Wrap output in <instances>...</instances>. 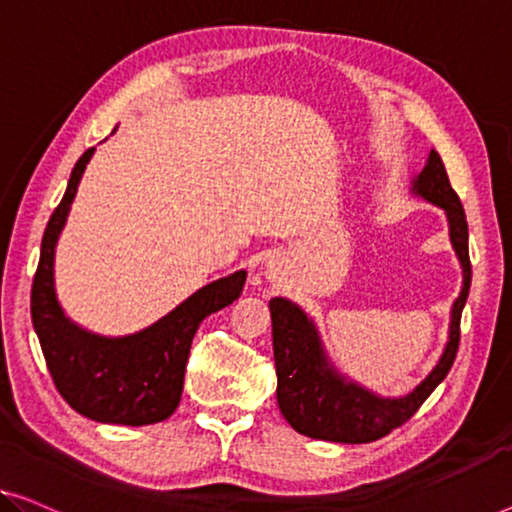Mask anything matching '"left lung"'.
I'll return each instance as SVG.
<instances>
[{
  "label": "left lung",
  "mask_w": 512,
  "mask_h": 512,
  "mask_svg": "<svg viewBox=\"0 0 512 512\" xmlns=\"http://www.w3.org/2000/svg\"><path fill=\"white\" fill-rule=\"evenodd\" d=\"M414 190L432 204H439L448 213L451 239L460 255L464 269V287L453 305L451 340L423 384L400 400H384L363 391L354 384H345L326 365L312 322L287 299H271L273 322V358L278 375V404L282 416L296 432L312 439L338 441V444H368L386 437L409 421L418 407L430 398L451 370L457 347H460V319L471 287V259H469V227L460 197L448 181L444 160L437 151H430L425 170L418 177Z\"/></svg>",
  "instance_id": "obj_1"
}]
</instances>
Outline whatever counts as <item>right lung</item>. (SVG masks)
<instances>
[{"label": "right lung", "mask_w": 512, "mask_h": 512, "mask_svg": "<svg viewBox=\"0 0 512 512\" xmlns=\"http://www.w3.org/2000/svg\"><path fill=\"white\" fill-rule=\"evenodd\" d=\"M91 154L94 147L75 163L66 193L45 227L32 285V322L50 377L78 414L112 425L158 423L179 407L197 326L211 312L239 299L246 271L202 287L158 324L128 338H101L68 322L52 285V262L57 236Z\"/></svg>", "instance_id": "obj_1"}]
</instances>
